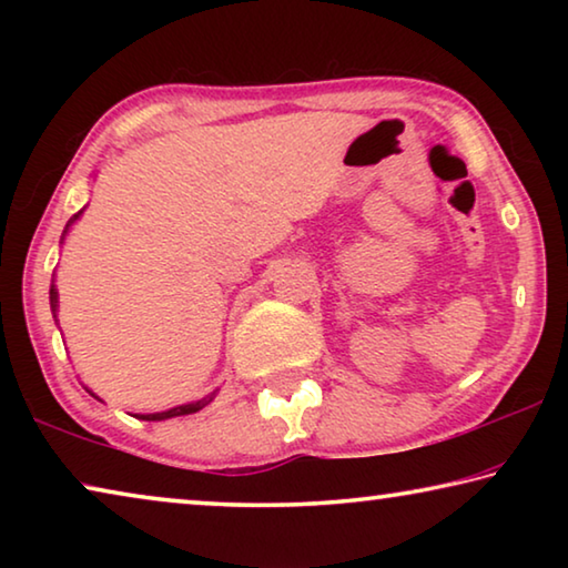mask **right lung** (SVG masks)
Segmentation results:
<instances>
[{"instance_id":"1","label":"right lung","mask_w":568,"mask_h":568,"mask_svg":"<svg viewBox=\"0 0 568 568\" xmlns=\"http://www.w3.org/2000/svg\"><path fill=\"white\" fill-rule=\"evenodd\" d=\"M84 213V207L80 210V213L77 215H72L70 220H67V225H64V233H62V240L60 243H64V235L70 233V227L77 223V220H80V215ZM50 307H52V315L57 318V311H60V293H57V285L52 283L50 285ZM88 393L90 396H94V393L88 388ZM217 396V390H213V393H207L205 398H200V400H192V403H182V406H175V408H168V410H160V413H138V418L140 420H168V418H175V416H190V413H197V410H203L210 400H213ZM98 400H102L100 396H94Z\"/></svg>"}]
</instances>
